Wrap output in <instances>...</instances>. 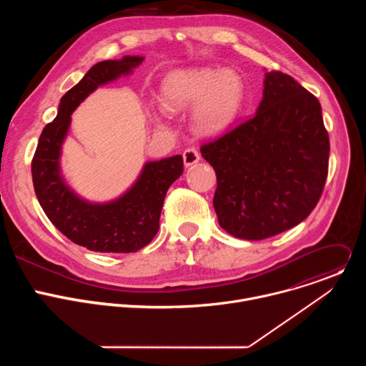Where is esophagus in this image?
<instances>
[{
  "label": "esophagus",
  "instance_id": "1",
  "mask_svg": "<svg viewBox=\"0 0 366 366\" xmlns=\"http://www.w3.org/2000/svg\"><path fill=\"white\" fill-rule=\"evenodd\" d=\"M182 156H184L185 167H191V165H194V164H197L199 161V153H198V150L195 147L185 149Z\"/></svg>",
  "mask_w": 366,
  "mask_h": 366
}]
</instances>
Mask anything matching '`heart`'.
<instances>
[{
    "instance_id": "b5f03b06",
    "label": "heart",
    "mask_w": 366,
    "mask_h": 366,
    "mask_svg": "<svg viewBox=\"0 0 366 366\" xmlns=\"http://www.w3.org/2000/svg\"><path fill=\"white\" fill-rule=\"evenodd\" d=\"M244 99L242 78L230 71L195 68L171 74L161 86L162 106L184 112L195 106L194 124L202 134H220L236 120ZM164 110L154 113L161 119Z\"/></svg>"
}]
</instances>
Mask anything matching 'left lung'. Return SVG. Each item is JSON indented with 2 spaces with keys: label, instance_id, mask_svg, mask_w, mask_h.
Returning <instances> with one entry per match:
<instances>
[{
  "label": "left lung",
  "instance_id": "1",
  "mask_svg": "<svg viewBox=\"0 0 366 366\" xmlns=\"http://www.w3.org/2000/svg\"><path fill=\"white\" fill-rule=\"evenodd\" d=\"M256 114L201 146L217 177L219 224L262 240L305 220L325 189L330 143L319 99L292 76L265 74Z\"/></svg>",
  "mask_w": 366,
  "mask_h": 366
}]
</instances>
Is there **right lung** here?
Instances as JSON below:
<instances>
[{
    "mask_svg": "<svg viewBox=\"0 0 366 366\" xmlns=\"http://www.w3.org/2000/svg\"><path fill=\"white\" fill-rule=\"evenodd\" d=\"M142 61L140 56H124L94 65L61 98L58 116L43 129L31 161L34 192L47 219L71 242L94 252L130 253L149 244L159 230L167 191L184 172L181 154L147 162L136 184L106 204L79 198L61 177V147L71 114L98 85L130 74Z\"/></svg>",
    "mask_w": 366,
    "mask_h": 366,
    "instance_id": "obj_1",
    "label": "right lung"
}]
</instances>
